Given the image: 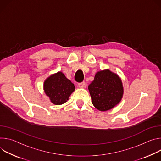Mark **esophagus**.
I'll return each mask as SVG.
<instances>
[{
    "instance_id": "esophagus-1",
    "label": "esophagus",
    "mask_w": 161,
    "mask_h": 161,
    "mask_svg": "<svg viewBox=\"0 0 161 161\" xmlns=\"http://www.w3.org/2000/svg\"><path fill=\"white\" fill-rule=\"evenodd\" d=\"M78 86L80 88H82V87H84L86 86V83H85V82H82L79 83Z\"/></svg>"
}]
</instances>
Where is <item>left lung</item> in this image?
Instances as JSON below:
<instances>
[{
    "mask_svg": "<svg viewBox=\"0 0 161 161\" xmlns=\"http://www.w3.org/2000/svg\"><path fill=\"white\" fill-rule=\"evenodd\" d=\"M88 90L93 105L100 111L113 109L119 103L123 94L121 79L108 69L98 71Z\"/></svg>",
    "mask_w": 161,
    "mask_h": 161,
    "instance_id": "1",
    "label": "left lung"
}]
</instances>
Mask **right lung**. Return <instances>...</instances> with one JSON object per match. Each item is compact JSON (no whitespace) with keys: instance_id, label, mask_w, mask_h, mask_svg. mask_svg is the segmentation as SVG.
Returning a JSON list of instances; mask_svg holds the SVG:
<instances>
[{"instance_id":"obj_1","label":"right lung","mask_w":161,"mask_h":161,"mask_svg":"<svg viewBox=\"0 0 161 161\" xmlns=\"http://www.w3.org/2000/svg\"><path fill=\"white\" fill-rule=\"evenodd\" d=\"M75 89L74 84L61 71L50 75L43 84L45 94L52 103L57 105L66 102Z\"/></svg>"}]
</instances>
